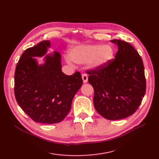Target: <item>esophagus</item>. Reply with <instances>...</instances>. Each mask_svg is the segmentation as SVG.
Returning <instances> with one entry per match:
<instances>
[{"mask_svg": "<svg viewBox=\"0 0 159 159\" xmlns=\"http://www.w3.org/2000/svg\"><path fill=\"white\" fill-rule=\"evenodd\" d=\"M82 79L83 80V83H86L87 81H88V76L86 74V73H83L82 74Z\"/></svg>", "mask_w": 159, "mask_h": 159, "instance_id": "obj_1", "label": "esophagus"}]
</instances>
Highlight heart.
Listing matches in <instances>:
<instances>
[{"mask_svg": "<svg viewBox=\"0 0 159 159\" xmlns=\"http://www.w3.org/2000/svg\"><path fill=\"white\" fill-rule=\"evenodd\" d=\"M114 50L109 45L84 44L72 48L67 61L79 64H89L91 67L99 68L107 65L113 58Z\"/></svg>", "mask_w": 159, "mask_h": 159, "instance_id": "1", "label": "heart"}]
</instances>
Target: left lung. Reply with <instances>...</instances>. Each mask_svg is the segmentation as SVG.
Returning a JSON list of instances; mask_svg holds the SVG:
<instances>
[{"label": "left lung", "instance_id": "left-lung-1", "mask_svg": "<svg viewBox=\"0 0 159 159\" xmlns=\"http://www.w3.org/2000/svg\"><path fill=\"white\" fill-rule=\"evenodd\" d=\"M111 42L118 46L115 59L87 73L94 89L96 110L105 118L117 120L132 115L140 106L146 78L142 58L132 45L120 39Z\"/></svg>", "mask_w": 159, "mask_h": 159}]
</instances>
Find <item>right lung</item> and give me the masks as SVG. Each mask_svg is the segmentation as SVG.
Listing matches in <instances>:
<instances>
[{"instance_id":"obj_1","label":"right lung","mask_w":159,"mask_h":159,"mask_svg":"<svg viewBox=\"0 0 159 159\" xmlns=\"http://www.w3.org/2000/svg\"><path fill=\"white\" fill-rule=\"evenodd\" d=\"M50 44L42 41L23 53L15 68L14 92L19 105L31 120L53 124L62 121L70 111L83 79L79 72L70 76L62 72L59 52L48 56L46 63L38 66L33 57L45 54Z\"/></svg>"}]
</instances>
